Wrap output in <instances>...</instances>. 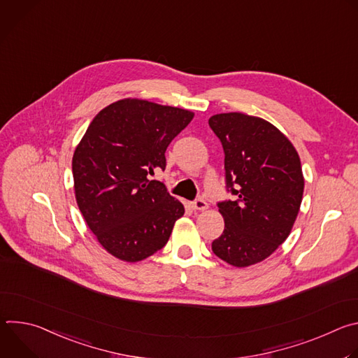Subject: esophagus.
<instances>
[{
  "label": "esophagus",
  "mask_w": 358,
  "mask_h": 358,
  "mask_svg": "<svg viewBox=\"0 0 358 358\" xmlns=\"http://www.w3.org/2000/svg\"><path fill=\"white\" fill-rule=\"evenodd\" d=\"M192 208L196 210V211H203V210L208 208V203H207V201L203 199V198H196L192 202Z\"/></svg>",
  "instance_id": "34e87169"
}]
</instances>
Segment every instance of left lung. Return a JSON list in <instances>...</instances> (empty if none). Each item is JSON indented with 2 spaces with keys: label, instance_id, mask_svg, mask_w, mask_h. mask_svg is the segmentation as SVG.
Instances as JSON below:
<instances>
[{
  "label": "left lung",
  "instance_id": "8db88e82",
  "mask_svg": "<svg viewBox=\"0 0 358 358\" xmlns=\"http://www.w3.org/2000/svg\"><path fill=\"white\" fill-rule=\"evenodd\" d=\"M225 152V184L232 199L218 202L224 232L213 252L245 268L272 255L289 236L304 188L293 144L269 122L243 113L208 120Z\"/></svg>",
  "mask_w": 358,
  "mask_h": 358
}]
</instances>
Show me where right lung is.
<instances>
[{"label": "right lung", "mask_w": 358, "mask_h": 358, "mask_svg": "<svg viewBox=\"0 0 358 358\" xmlns=\"http://www.w3.org/2000/svg\"><path fill=\"white\" fill-rule=\"evenodd\" d=\"M194 113L123 99L100 110L75 150L72 173L78 207L100 245L113 257L138 262L160 250L182 203L164 182L166 150Z\"/></svg>", "instance_id": "obj_1"}]
</instances>
